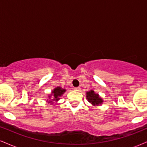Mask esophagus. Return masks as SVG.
<instances>
[{
    "mask_svg": "<svg viewBox=\"0 0 147 147\" xmlns=\"http://www.w3.org/2000/svg\"><path fill=\"white\" fill-rule=\"evenodd\" d=\"M80 90H81V88L80 87H75V88H74V90L79 91Z\"/></svg>",
    "mask_w": 147,
    "mask_h": 147,
    "instance_id": "34e87169",
    "label": "esophagus"
}]
</instances>
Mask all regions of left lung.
Segmentation results:
<instances>
[{"instance_id": "8db88e82", "label": "left lung", "mask_w": 147, "mask_h": 147, "mask_svg": "<svg viewBox=\"0 0 147 147\" xmlns=\"http://www.w3.org/2000/svg\"><path fill=\"white\" fill-rule=\"evenodd\" d=\"M86 99L93 106L101 105L103 102L102 97H99L98 94L95 93L93 90L88 91L86 92Z\"/></svg>"}]
</instances>
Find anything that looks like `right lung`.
Returning a JSON list of instances; mask_svg holds the SVG:
<instances>
[{"label":"right lung","instance_id":"obj_1","mask_svg":"<svg viewBox=\"0 0 147 147\" xmlns=\"http://www.w3.org/2000/svg\"><path fill=\"white\" fill-rule=\"evenodd\" d=\"M65 92V89L61 88V87H57V88H55L52 91L51 95H49L48 96L49 98H51V97H53V99H52V100H50L48 103L52 104L53 101H55V102H57V101H59V99H60L59 97L62 95H63V94ZM52 96H53L52 97H51Z\"/></svg>","mask_w":147,"mask_h":147}]
</instances>
